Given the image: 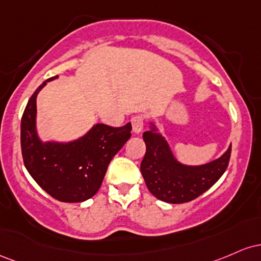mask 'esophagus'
Masks as SVG:
<instances>
[{
	"instance_id": "obj_1",
	"label": "esophagus",
	"mask_w": 261,
	"mask_h": 261,
	"mask_svg": "<svg viewBox=\"0 0 261 261\" xmlns=\"http://www.w3.org/2000/svg\"><path fill=\"white\" fill-rule=\"evenodd\" d=\"M132 127H133V132L136 134H139L143 130V125H144V117L143 116H134L130 119Z\"/></svg>"
}]
</instances>
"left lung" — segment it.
Here are the masks:
<instances>
[{
    "label": "left lung",
    "instance_id": "8db88e82",
    "mask_svg": "<svg viewBox=\"0 0 261 261\" xmlns=\"http://www.w3.org/2000/svg\"><path fill=\"white\" fill-rule=\"evenodd\" d=\"M143 139L146 151L140 171L146 187L158 200L168 203H185L197 198L217 182L229 164L232 146L215 162L186 166L175 160L168 143L155 128L144 132Z\"/></svg>",
    "mask_w": 261,
    "mask_h": 261
}]
</instances>
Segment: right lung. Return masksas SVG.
Here are the masks:
<instances>
[{
	"label": "right lung",
	"instance_id": "add662e5",
	"mask_svg": "<svg viewBox=\"0 0 261 261\" xmlns=\"http://www.w3.org/2000/svg\"><path fill=\"white\" fill-rule=\"evenodd\" d=\"M54 77H50V81ZM43 83L31 96L20 122L23 163L45 192L61 202H83L101 187L113 156L130 138L132 124L111 127L96 124L75 142L42 143L36 130V99Z\"/></svg>",
	"mask_w": 261,
	"mask_h": 261
}]
</instances>
